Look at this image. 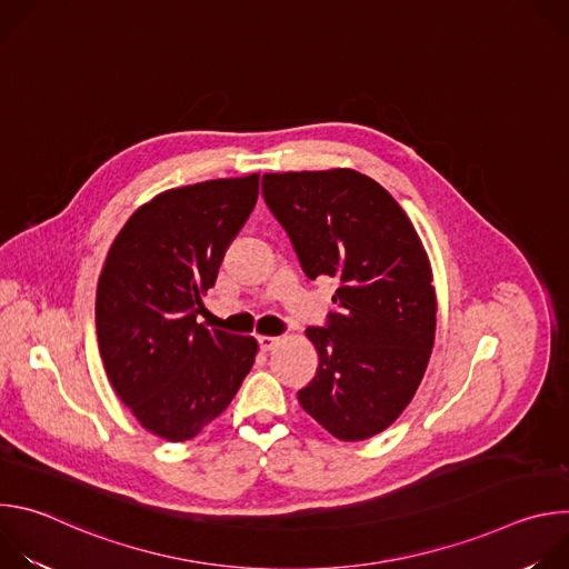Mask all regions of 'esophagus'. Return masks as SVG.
<instances>
[{"label":"esophagus","instance_id":"34e87169","mask_svg":"<svg viewBox=\"0 0 569 569\" xmlns=\"http://www.w3.org/2000/svg\"><path fill=\"white\" fill-rule=\"evenodd\" d=\"M277 345H279V338H270V336H261V338H259V347H261V351H266V353L272 351Z\"/></svg>","mask_w":569,"mask_h":569}]
</instances>
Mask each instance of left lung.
<instances>
[{"instance_id": "left-lung-1", "label": "left lung", "mask_w": 569, "mask_h": 569, "mask_svg": "<svg viewBox=\"0 0 569 569\" xmlns=\"http://www.w3.org/2000/svg\"><path fill=\"white\" fill-rule=\"evenodd\" d=\"M263 198L306 277L338 281L327 327L306 329L319 367L297 398L333 437L369 439L408 408L435 347L423 242L400 204L351 169L266 173Z\"/></svg>"}]
</instances>
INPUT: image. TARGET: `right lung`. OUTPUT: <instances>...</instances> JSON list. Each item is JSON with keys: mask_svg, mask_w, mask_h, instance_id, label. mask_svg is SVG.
Here are the masks:
<instances>
[{"mask_svg": "<svg viewBox=\"0 0 569 569\" xmlns=\"http://www.w3.org/2000/svg\"><path fill=\"white\" fill-rule=\"evenodd\" d=\"M259 198V173L169 189L117 233L97 288L106 373L137 421L189 441L220 417L250 373V336L204 329L202 295Z\"/></svg>", "mask_w": 569, "mask_h": 569, "instance_id": "right-lung-1", "label": "right lung"}]
</instances>
